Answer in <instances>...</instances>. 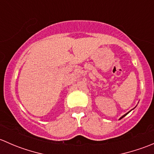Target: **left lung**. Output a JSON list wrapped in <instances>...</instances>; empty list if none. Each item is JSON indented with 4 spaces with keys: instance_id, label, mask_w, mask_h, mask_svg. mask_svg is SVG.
I'll use <instances>...</instances> for the list:
<instances>
[{
    "instance_id": "1",
    "label": "left lung",
    "mask_w": 154,
    "mask_h": 154,
    "mask_svg": "<svg viewBox=\"0 0 154 154\" xmlns=\"http://www.w3.org/2000/svg\"><path fill=\"white\" fill-rule=\"evenodd\" d=\"M127 114H128V112H127V113H126V114H125V115H124V116H122V118H120V119H123V118H124V117H125V116H127Z\"/></svg>"
}]
</instances>
